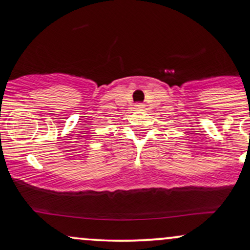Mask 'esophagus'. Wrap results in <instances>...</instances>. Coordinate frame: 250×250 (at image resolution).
Masks as SVG:
<instances>
[{"instance_id": "esophagus-1", "label": "esophagus", "mask_w": 250, "mask_h": 250, "mask_svg": "<svg viewBox=\"0 0 250 250\" xmlns=\"http://www.w3.org/2000/svg\"><path fill=\"white\" fill-rule=\"evenodd\" d=\"M135 107H136V108H143V107H144V104H142V103H137V104H136V105H135Z\"/></svg>"}]
</instances>
